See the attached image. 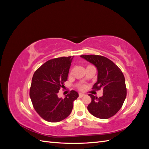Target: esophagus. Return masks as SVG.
<instances>
[{
  "mask_svg": "<svg viewBox=\"0 0 149 149\" xmlns=\"http://www.w3.org/2000/svg\"><path fill=\"white\" fill-rule=\"evenodd\" d=\"M85 96L84 94L79 93V97H83V96Z\"/></svg>",
  "mask_w": 149,
  "mask_h": 149,
  "instance_id": "34e87169",
  "label": "esophagus"
}]
</instances>
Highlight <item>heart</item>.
Wrapping results in <instances>:
<instances>
[{"mask_svg":"<svg viewBox=\"0 0 149 149\" xmlns=\"http://www.w3.org/2000/svg\"><path fill=\"white\" fill-rule=\"evenodd\" d=\"M88 66H91V65H88ZM79 89H80V90H84L85 89H86V86L85 85H84V84H81V85H80L79 86Z\"/></svg>","mask_w":149,"mask_h":149,"instance_id":"1","label":"heart"}]
</instances>
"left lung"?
<instances>
[{
  "mask_svg": "<svg viewBox=\"0 0 149 149\" xmlns=\"http://www.w3.org/2000/svg\"><path fill=\"white\" fill-rule=\"evenodd\" d=\"M81 57L95 65L97 69V81L92 89H103L101 97L89 94L91 102L88 109L96 118L109 119L120 110L127 95L124 76L119 68L106 57L97 55H81Z\"/></svg>",
  "mask_w": 149,
  "mask_h": 149,
  "instance_id": "1",
  "label": "left lung"
}]
</instances>
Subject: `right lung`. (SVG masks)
Wrapping results in <instances>:
<instances>
[{"label": "right lung", "instance_id": "add662e5", "mask_svg": "<svg viewBox=\"0 0 149 149\" xmlns=\"http://www.w3.org/2000/svg\"><path fill=\"white\" fill-rule=\"evenodd\" d=\"M73 56L53 58L35 71L30 89V97L35 110L44 120L57 123L72 111L78 93L72 90L64 99L58 97L63 88Z\"/></svg>", "mask_w": 149, "mask_h": 149}]
</instances>
